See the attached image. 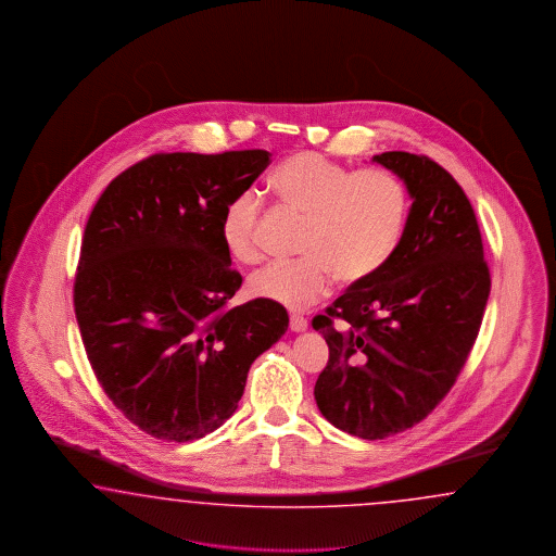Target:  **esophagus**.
Returning <instances> with one entry per match:
<instances>
[{
	"label": "esophagus",
	"mask_w": 556,
	"mask_h": 556,
	"mask_svg": "<svg viewBox=\"0 0 556 556\" xmlns=\"http://www.w3.org/2000/svg\"><path fill=\"white\" fill-rule=\"evenodd\" d=\"M289 328H291L293 332H303V330H307V320H305L303 316H300V314H291Z\"/></svg>",
	"instance_id": "obj_1"
}]
</instances>
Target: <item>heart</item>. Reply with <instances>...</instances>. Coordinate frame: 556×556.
<instances>
[{"label":"heart","instance_id":"heart-1","mask_svg":"<svg viewBox=\"0 0 556 556\" xmlns=\"http://www.w3.org/2000/svg\"><path fill=\"white\" fill-rule=\"evenodd\" d=\"M279 202L305 216L295 261H270L254 270L256 298L303 309L328 295L334 277L363 281L397 251L409 218V191L389 168H349L320 152L287 156L270 175ZM261 200L253 189L226 205L222 240L240 263H254Z\"/></svg>","mask_w":556,"mask_h":556}]
</instances>
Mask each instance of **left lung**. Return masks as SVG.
Listing matches in <instances>:
<instances>
[{"mask_svg":"<svg viewBox=\"0 0 556 556\" xmlns=\"http://www.w3.org/2000/svg\"><path fill=\"white\" fill-rule=\"evenodd\" d=\"M372 161L400 175L414 202L388 263L312 320L330 349L314 395L340 430L383 440L424 420L455 386L491 277L471 202L446 168L402 151Z\"/></svg>","mask_w":556,"mask_h":556,"instance_id":"obj_1","label":"left lung"}]
</instances>
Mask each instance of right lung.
<instances>
[{
  "instance_id": "right-lung-1",
  "label": "right lung",
  "mask_w": 556,
  "mask_h": 556,
  "mask_svg": "<svg viewBox=\"0 0 556 556\" xmlns=\"http://www.w3.org/2000/svg\"><path fill=\"white\" fill-rule=\"evenodd\" d=\"M270 152H159L105 187L73 286L85 353L142 432L189 442L228 420L258 354L286 334L281 303L228 307L242 286L222 240L226 205Z\"/></svg>"
}]
</instances>
